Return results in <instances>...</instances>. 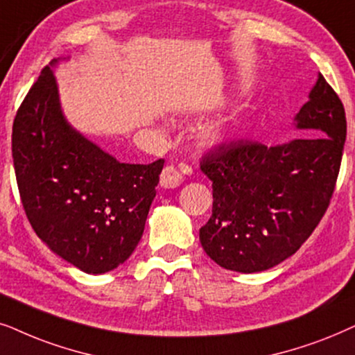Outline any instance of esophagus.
Wrapping results in <instances>:
<instances>
[{"label":"esophagus","mask_w":355,"mask_h":355,"mask_svg":"<svg viewBox=\"0 0 355 355\" xmlns=\"http://www.w3.org/2000/svg\"><path fill=\"white\" fill-rule=\"evenodd\" d=\"M183 183L182 173L172 165H167L160 173V187L162 188H177Z\"/></svg>","instance_id":"esophagus-1"}]
</instances>
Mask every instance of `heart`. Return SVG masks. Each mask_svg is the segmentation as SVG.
Returning <instances> with one entry per match:
<instances>
[{
	"instance_id": "1",
	"label": "heart",
	"mask_w": 355,
	"mask_h": 355,
	"mask_svg": "<svg viewBox=\"0 0 355 355\" xmlns=\"http://www.w3.org/2000/svg\"><path fill=\"white\" fill-rule=\"evenodd\" d=\"M207 138H209L211 141H220L222 138H224V133L222 131H217V130H212L207 133Z\"/></svg>"
}]
</instances>
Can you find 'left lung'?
Returning <instances> with one entry per match:
<instances>
[{"instance_id": "1", "label": "left lung", "mask_w": 355, "mask_h": 355, "mask_svg": "<svg viewBox=\"0 0 355 355\" xmlns=\"http://www.w3.org/2000/svg\"><path fill=\"white\" fill-rule=\"evenodd\" d=\"M294 120L316 133L281 146L234 139L202 157L214 201L200 242L219 266L237 272L276 266L304 245L328 209L347 123L341 98L321 74Z\"/></svg>"}]
</instances>
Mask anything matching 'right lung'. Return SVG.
Masks as SVG:
<instances>
[{"label": "right lung", "mask_w": 355, "mask_h": 355, "mask_svg": "<svg viewBox=\"0 0 355 355\" xmlns=\"http://www.w3.org/2000/svg\"><path fill=\"white\" fill-rule=\"evenodd\" d=\"M12 160L27 219L51 252L87 274L108 272L130 258L164 159L118 162L71 128L50 66L14 118Z\"/></svg>", "instance_id": "add662e5"}]
</instances>
